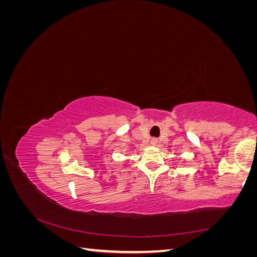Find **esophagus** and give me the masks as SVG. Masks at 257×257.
<instances>
[{
    "label": "esophagus",
    "mask_w": 257,
    "mask_h": 257,
    "mask_svg": "<svg viewBox=\"0 0 257 257\" xmlns=\"http://www.w3.org/2000/svg\"><path fill=\"white\" fill-rule=\"evenodd\" d=\"M155 143H157V141H155V139H152V141H151V144H155Z\"/></svg>",
    "instance_id": "esophagus-1"
}]
</instances>
